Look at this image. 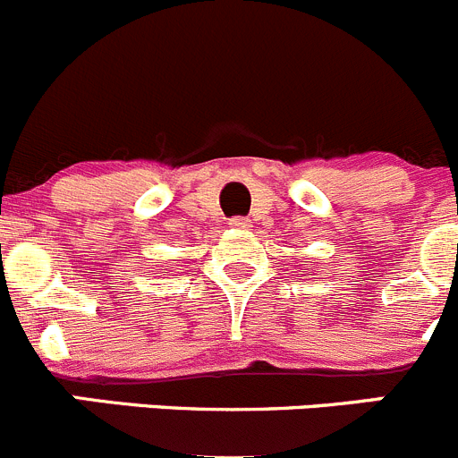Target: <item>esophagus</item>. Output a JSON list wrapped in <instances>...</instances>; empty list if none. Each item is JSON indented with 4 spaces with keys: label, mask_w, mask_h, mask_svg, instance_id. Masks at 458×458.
<instances>
[{
    "label": "esophagus",
    "mask_w": 458,
    "mask_h": 458,
    "mask_svg": "<svg viewBox=\"0 0 458 458\" xmlns=\"http://www.w3.org/2000/svg\"><path fill=\"white\" fill-rule=\"evenodd\" d=\"M230 225L239 230H246L250 224H248V219H243V216H234V219H230Z\"/></svg>",
    "instance_id": "esophagus-1"
}]
</instances>
